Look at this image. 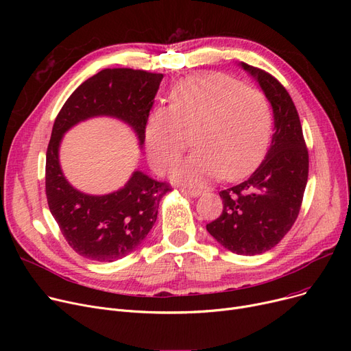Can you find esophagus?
I'll return each instance as SVG.
<instances>
[{"instance_id":"34e87169","label":"esophagus","mask_w":351,"mask_h":351,"mask_svg":"<svg viewBox=\"0 0 351 351\" xmlns=\"http://www.w3.org/2000/svg\"><path fill=\"white\" fill-rule=\"evenodd\" d=\"M180 191H182V193L193 196V197H196V196H199V195L202 193V191H200V189H196V188H182Z\"/></svg>"}]
</instances>
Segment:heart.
Here are the masks:
<instances>
[{
    "mask_svg": "<svg viewBox=\"0 0 351 351\" xmlns=\"http://www.w3.org/2000/svg\"><path fill=\"white\" fill-rule=\"evenodd\" d=\"M271 114L261 90L222 73H195L171 92V106L155 108L147 119L146 154L156 172L168 171L193 135L197 151L173 169L180 182L205 183L247 175L266 151Z\"/></svg>",
    "mask_w": 351,
    "mask_h": 351,
    "instance_id": "obj_1",
    "label": "heart"
}]
</instances>
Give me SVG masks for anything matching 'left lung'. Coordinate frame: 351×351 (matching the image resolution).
<instances>
[{
    "mask_svg": "<svg viewBox=\"0 0 351 351\" xmlns=\"http://www.w3.org/2000/svg\"><path fill=\"white\" fill-rule=\"evenodd\" d=\"M241 65L259 82L273 108L274 134L252 176L219 192L223 210L206 229L228 250L253 256L274 247L296 222L308 176V151L286 88L269 72Z\"/></svg>",
    "mask_w": 351,
    "mask_h": 351,
    "instance_id": "obj_1",
    "label": "left lung"
}]
</instances>
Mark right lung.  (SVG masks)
<instances>
[{"mask_svg":"<svg viewBox=\"0 0 351 351\" xmlns=\"http://www.w3.org/2000/svg\"><path fill=\"white\" fill-rule=\"evenodd\" d=\"M162 78V73L143 69H102L72 92L55 118L45 163L48 206L68 245L89 261L114 262L134 252L155 225L159 202L171 185L136 171L114 193L85 195L62 175V135L81 121L108 115L131 125L142 145Z\"/></svg>","mask_w":351,"mask_h":351,"instance_id":"1","label":"right lung"}]
</instances>
